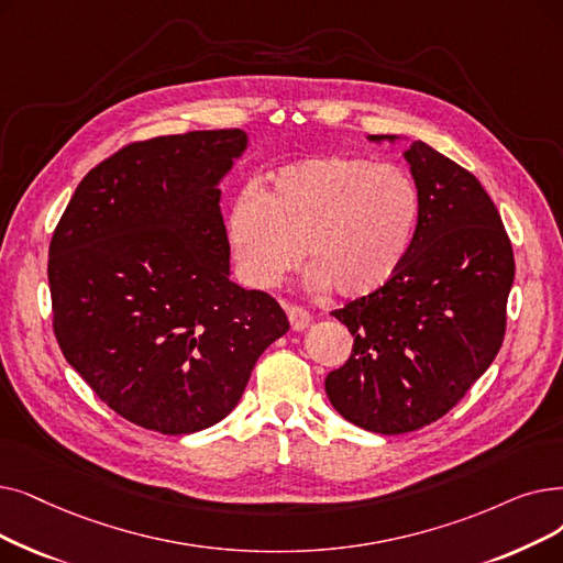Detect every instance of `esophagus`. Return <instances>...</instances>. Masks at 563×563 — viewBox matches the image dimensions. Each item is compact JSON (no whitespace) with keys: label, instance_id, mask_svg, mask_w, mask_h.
<instances>
[{"label":"esophagus","instance_id":"34e87169","mask_svg":"<svg viewBox=\"0 0 563 563\" xmlns=\"http://www.w3.org/2000/svg\"><path fill=\"white\" fill-rule=\"evenodd\" d=\"M285 310H287V317H289V324L295 331H303L310 324V312L306 308L289 303Z\"/></svg>","mask_w":563,"mask_h":563}]
</instances>
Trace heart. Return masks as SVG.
<instances>
[{"label":"heart","instance_id":"heart-1","mask_svg":"<svg viewBox=\"0 0 563 563\" xmlns=\"http://www.w3.org/2000/svg\"><path fill=\"white\" fill-rule=\"evenodd\" d=\"M419 218L421 195L402 167L324 154L280 167L264 192L241 190L228 241L243 285L276 287L306 255L312 287L361 299L396 276Z\"/></svg>","mask_w":563,"mask_h":563}]
</instances>
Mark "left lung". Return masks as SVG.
<instances>
[{"mask_svg": "<svg viewBox=\"0 0 563 563\" xmlns=\"http://www.w3.org/2000/svg\"><path fill=\"white\" fill-rule=\"evenodd\" d=\"M405 158L421 195L417 234L394 278L331 312L354 345L324 382L342 419L382 434L442 419L490 368L516 276L510 239L481 181L421 140Z\"/></svg>", "mask_w": 563, "mask_h": 563, "instance_id": "8db88e82", "label": "left lung"}]
</instances>
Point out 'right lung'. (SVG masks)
<instances>
[{"label":"right lung","mask_w":563,"mask_h":563,"mask_svg":"<svg viewBox=\"0 0 563 563\" xmlns=\"http://www.w3.org/2000/svg\"><path fill=\"white\" fill-rule=\"evenodd\" d=\"M239 129L131 142L89 169L51 241L53 329L112 411L163 434L223 421L287 333L274 297L230 280L218 184Z\"/></svg>","instance_id":"1"}]
</instances>
